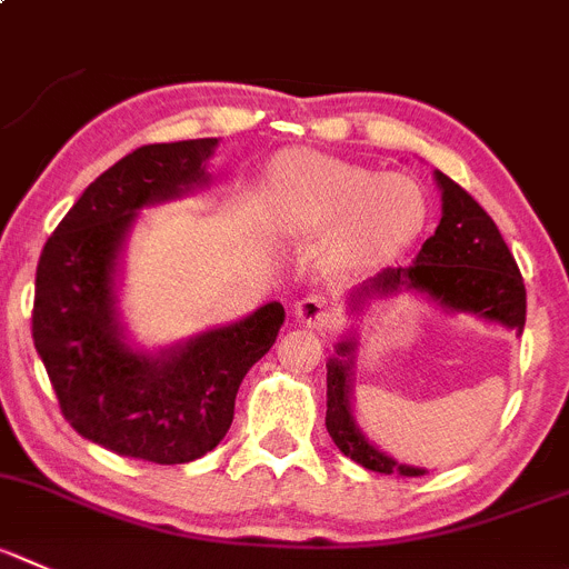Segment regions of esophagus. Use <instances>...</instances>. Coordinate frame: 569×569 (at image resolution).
Segmentation results:
<instances>
[{
	"mask_svg": "<svg viewBox=\"0 0 569 569\" xmlns=\"http://www.w3.org/2000/svg\"><path fill=\"white\" fill-rule=\"evenodd\" d=\"M293 312H296V321H299L301 327H310V329H327L329 321H332V310H329L327 301L318 299V296H307V299H301Z\"/></svg>",
	"mask_w": 569,
	"mask_h": 569,
	"instance_id": "1",
	"label": "esophagus"
}]
</instances>
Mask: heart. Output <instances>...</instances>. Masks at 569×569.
Returning <instances> with one entry per match:
<instances>
[{
  "label": "heart",
  "mask_w": 569,
  "mask_h": 569,
  "mask_svg": "<svg viewBox=\"0 0 569 569\" xmlns=\"http://www.w3.org/2000/svg\"><path fill=\"white\" fill-rule=\"evenodd\" d=\"M264 207L284 234H332L335 259L357 270L399 262L430 220L427 194L413 178L377 176L371 167L312 150H288L270 164Z\"/></svg>",
  "instance_id": "1"
}]
</instances>
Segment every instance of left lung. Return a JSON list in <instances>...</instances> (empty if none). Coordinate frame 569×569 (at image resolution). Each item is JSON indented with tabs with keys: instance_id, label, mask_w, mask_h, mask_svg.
Listing matches in <instances>:
<instances>
[{
	"instance_id": "1",
	"label": "left lung",
	"mask_w": 569,
	"mask_h": 569,
	"mask_svg": "<svg viewBox=\"0 0 569 569\" xmlns=\"http://www.w3.org/2000/svg\"><path fill=\"white\" fill-rule=\"evenodd\" d=\"M441 187V223L436 234L421 246L419 257L408 268H386L371 276L357 290L355 310L375 296L416 293L430 296L447 310L469 312L486 321L522 332L525 329V281L517 268V259L508 251L506 240L495 220L486 214L478 200L447 178L436 172ZM351 340H340L338 357L327 362V430L335 447L360 467L380 475H405L419 478L425 469L402 467L393 458L375 450L362 432L357 430L349 410V369H351Z\"/></svg>"
}]
</instances>
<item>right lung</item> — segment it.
I'll list each match as a JSON object with an SVG mask.
<instances>
[{
    "mask_svg": "<svg viewBox=\"0 0 569 569\" xmlns=\"http://www.w3.org/2000/svg\"><path fill=\"white\" fill-rule=\"evenodd\" d=\"M218 139L144 144L89 183L47 240L36 270L32 343L63 419L106 450L189 463L223 441L242 377L273 346L284 307L264 305L161 357L119 340L113 268L133 212L207 181Z\"/></svg>",
    "mask_w": 569,
    "mask_h": 569,
    "instance_id": "1",
    "label": "right lung"
}]
</instances>
